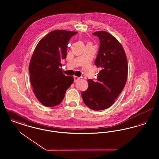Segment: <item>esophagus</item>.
Masks as SVG:
<instances>
[{
    "label": "esophagus",
    "instance_id": "34e87169",
    "mask_svg": "<svg viewBox=\"0 0 159 159\" xmlns=\"http://www.w3.org/2000/svg\"><path fill=\"white\" fill-rule=\"evenodd\" d=\"M80 77H77V76H75L74 77V81H75V82H76L77 81H78L79 80H80Z\"/></svg>",
    "mask_w": 159,
    "mask_h": 159
}]
</instances>
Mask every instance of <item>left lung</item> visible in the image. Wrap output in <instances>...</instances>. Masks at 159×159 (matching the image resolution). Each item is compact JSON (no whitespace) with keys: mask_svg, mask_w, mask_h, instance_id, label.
<instances>
[{"mask_svg":"<svg viewBox=\"0 0 159 159\" xmlns=\"http://www.w3.org/2000/svg\"><path fill=\"white\" fill-rule=\"evenodd\" d=\"M100 46L95 65L101 68L97 80H88V88L82 93L84 103L93 110H105L112 106L127 80L128 64L121 43L105 31L93 33Z\"/></svg>","mask_w":159,"mask_h":159,"instance_id":"8db88e82","label":"left lung"}]
</instances>
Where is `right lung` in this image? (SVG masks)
I'll list each match as a JSON object with an SVG mask.
<instances>
[{
    "instance_id": "1",
    "label": "right lung",
    "mask_w": 159,
    "mask_h": 159,
    "mask_svg": "<svg viewBox=\"0 0 159 159\" xmlns=\"http://www.w3.org/2000/svg\"><path fill=\"white\" fill-rule=\"evenodd\" d=\"M76 31L57 30L47 34L36 46L29 65L33 91L45 107L60 104L73 82L72 76L62 73L61 61L66 58L67 43Z\"/></svg>"
}]
</instances>
